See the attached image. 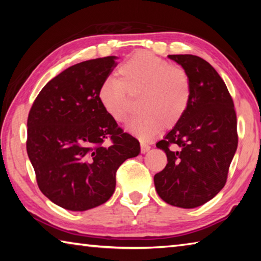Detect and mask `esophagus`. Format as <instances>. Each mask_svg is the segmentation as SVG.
I'll return each instance as SVG.
<instances>
[{
	"instance_id": "34e87169",
	"label": "esophagus",
	"mask_w": 261,
	"mask_h": 261,
	"mask_svg": "<svg viewBox=\"0 0 261 261\" xmlns=\"http://www.w3.org/2000/svg\"><path fill=\"white\" fill-rule=\"evenodd\" d=\"M149 148H151V146H149V145H147L146 143H140V152L143 153V154L147 153L149 151Z\"/></svg>"
}]
</instances>
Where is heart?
I'll list each match as a JSON object with an SVG mask.
<instances>
[{
    "mask_svg": "<svg viewBox=\"0 0 261 261\" xmlns=\"http://www.w3.org/2000/svg\"><path fill=\"white\" fill-rule=\"evenodd\" d=\"M118 78L101 84L98 99L113 121L122 123L127 117V94L140 96L139 114L131 118L125 130L141 140L160 134L162 126L171 127L183 117L191 99V84L183 69L149 51L130 56L117 70Z\"/></svg>",
    "mask_w": 261,
    "mask_h": 261,
    "instance_id": "obj_1",
    "label": "heart"
}]
</instances>
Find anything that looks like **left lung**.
<instances>
[{
  "mask_svg": "<svg viewBox=\"0 0 261 261\" xmlns=\"http://www.w3.org/2000/svg\"><path fill=\"white\" fill-rule=\"evenodd\" d=\"M187 72L191 99L183 117L159 141L167 154L165 169L154 176L167 204L194 208L224 187L237 149V121L226 84L212 65L194 55H168Z\"/></svg>",
  "mask_w": 261,
  "mask_h": 261,
  "instance_id": "left-lung-1",
  "label": "left lung"
}]
</instances>
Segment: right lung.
I'll use <instances>...</instances> for the list:
<instances>
[{"mask_svg":"<svg viewBox=\"0 0 261 261\" xmlns=\"http://www.w3.org/2000/svg\"><path fill=\"white\" fill-rule=\"evenodd\" d=\"M116 56L81 62L46 84L28 118L26 149L39 189L57 206L83 212L113 196L116 171L140 153L98 99ZM106 139L112 144L106 147Z\"/></svg>","mask_w":261,"mask_h":261,"instance_id":"1","label":"right lung"}]
</instances>
